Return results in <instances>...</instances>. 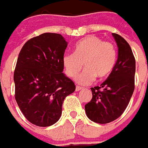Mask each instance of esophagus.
Returning a JSON list of instances; mask_svg holds the SVG:
<instances>
[{"instance_id": "34e87169", "label": "esophagus", "mask_w": 148, "mask_h": 148, "mask_svg": "<svg viewBox=\"0 0 148 148\" xmlns=\"http://www.w3.org/2000/svg\"><path fill=\"white\" fill-rule=\"evenodd\" d=\"M82 89V88L81 87H79V86H76V92H79V91H80Z\"/></svg>"}]
</instances>
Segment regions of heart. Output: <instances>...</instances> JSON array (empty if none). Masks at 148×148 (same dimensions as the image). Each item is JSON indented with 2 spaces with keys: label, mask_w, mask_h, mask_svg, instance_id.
Returning a JSON list of instances; mask_svg holds the SVG:
<instances>
[{
  "label": "heart",
  "mask_w": 148,
  "mask_h": 148,
  "mask_svg": "<svg viewBox=\"0 0 148 148\" xmlns=\"http://www.w3.org/2000/svg\"><path fill=\"white\" fill-rule=\"evenodd\" d=\"M116 61V50L113 44L103 41L99 36L90 35L79 40L74 48V53H65L62 63L66 74L75 77L82 69H85L76 77V83L89 84L97 77L103 79L112 71Z\"/></svg>",
  "instance_id": "b5f03b06"
}]
</instances>
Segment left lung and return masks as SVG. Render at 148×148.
I'll list each match as a JSON object with an SVG mask.
<instances>
[{
    "label": "left lung",
    "mask_w": 148,
    "mask_h": 148,
    "mask_svg": "<svg viewBox=\"0 0 148 148\" xmlns=\"http://www.w3.org/2000/svg\"><path fill=\"white\" fill-rule=\"evenodd\" d=\"M112 36L118 47L116 64L100 86L91 88L92 99L84 107L88 119L97 123H108L119 118L135 89L136 60L132 49L121 36Z\"/></svg>",
    "instance_id": "1"
}]
</instances>
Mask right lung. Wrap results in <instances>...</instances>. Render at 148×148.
<instances>
[{"label":"right lung","instance_id":"obj_1","mask_svg":"<svg viewBox=\"0 0 148 148\" xmlns=\"http://www.w3.org/2000/svg\"><path fill=\"white\" fill-rule=\"evenodd\" d=\"M67 46L60 34L46 32L28 40L19 53L13 77L15 99L26 119L36 126L57 122L64 99L76 89L63 73Z\"/></svg>","mask_w":148,"mask_h":148}]
</instances>
